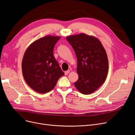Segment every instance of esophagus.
Returning <instances> with one entry per match:
<instances>
[{
    "instance_id": "1",
    "label": "esophagus",
    "mask_w": 135,
    "mask_h": 135,
    "mask_svg": "<svg viewBox=\"0 0 135 135\" xmlns=\"http://www.w3.org/2000/svg\"><path fill=\"white\" fill-rule=\"evenodd\" d=\"M69 72H70V71H69V70L68 71H65V72H64V74H65V75H67V74H68Z\"/></svg>"
}]
</instances>
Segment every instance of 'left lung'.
Wrapping results in <instances>:
<instances>
[{
	"label": "left lung",
	"mask_w": 135,
	"mask_h": 135,
	"mask_svg": "<svg viewBox=\"0 0 135 135\" xmlns=\"http://www.w3.org/2000/svg\"><path fill=\"white\" fill-rule=\"evenodd\" d=\"M66 39L77 58L79 78L74 86L82 94H91L102 85L107 76L108 61L105 49L97 38L84 33L68 36Z\"/></svg>",
	"instance_id": "1"
}]
</instances>
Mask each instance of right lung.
I'll use <instances>...</instances> for the list:
<instances>
[{
  "label": "right lung",
  "instance_id": "obj_1",
  "mask_svg": "<svg viewBox=\"0 0 135 135\" xmlns=\"http://www.w3.org/2000/svg\"><path fill=\"white\" fill-rule=\"evenodd\" d=\"M59 37L46 36L30 45L23 58V77L30 87L46 93L54 88L59 78L64 75L53 55Z\"/></svg>",
  "mask_w": 135,
  "mask_h": 135
}]
</instances>
